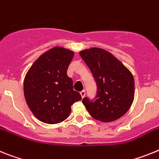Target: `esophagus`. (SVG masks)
<instances>
[{"label":"esophagus","instance_id":"esophagus-1","mask_svg":"<svg viewBox=\"0 0 159 159\" xmlns=\"http://www.w3.org/2000/svg\"><path fill=\"white\" fill-rule=\"evenodd\" d=\"M80 94H81V98H83L85 96V90H82V91H81V92H80Z\"/></svg>","mask_w":159,"mask_h":159}]
</instances>
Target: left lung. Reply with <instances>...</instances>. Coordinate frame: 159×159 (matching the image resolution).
Returning a JSON list of instances; mask_svg holds the SVG:
<instances>
[{
    "label": "left lung",
    "instance_id": "left-lung-1",
    "mask_svg": "<svg viewBox=\"0 0 159 159\" xmlns=\"http://www.w3.org/2000/svg\"><path fill=\"white\" fill-rule=\"evenodd\" d=\"M97 85L93 99L84 98L91 117L103 122L118 119L129 110L134 96V80L129 70L110 53L98 48L80 52Z\"/></svg>",
    "mask_w": 159,
    "mask_h": 159
}]
</instances>
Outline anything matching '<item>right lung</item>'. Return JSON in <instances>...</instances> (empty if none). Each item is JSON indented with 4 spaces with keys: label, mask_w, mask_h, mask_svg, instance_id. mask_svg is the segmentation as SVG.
Segmentation results:
<instances>
[{
    "label": "right lung",
    "mask_w": 159,
    "mask_h": 159,
    "mask_svg": "<svg viewBox=\"0 0 159 159\" xmlns=\"http://www.w3.org/2000/svg\"><path fill=\"white\" fill-rule=\"evenodd\" d=\"M74 52L54 47L33 64L24 81V94L32 113L40 121L57 124L68 118L71 106L81 100L74 90L67 69Z\"/></svg>",
    "instance_id": "obj_1"
}]
</instances>
